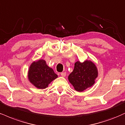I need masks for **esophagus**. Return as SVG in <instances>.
<instances>
[{"label": "esophagus", "instance_id": "34e87169", "mask_svg": "<svg viewBox=\"0 0 125 125\" xmlns=\"http://www.w3.org/2000/svg\"><path fill=\"white\" fill-rule=\"evenodd\" d=\"M61 75L62 77H65L66 76V72H62V73H61Z\"/></svg>", "mask_w": 125, "mask_h": 125}]
</instances>
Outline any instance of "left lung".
<instances>
[{"label":"left lung","mask_w":125,"mask_h":125,"mask_svg":"<svg viewBox=\"0 0 125 125\" xmlns=\"http://www.w3.org/2000/svg\"><path fill=\"white\" fill-rule=\"evenodd\" d=\"M98 75L97 67L94 62L88 60L82 63L77 61L74 63V70L69 74L68 80L75 90L82 92L95 84Z\"/></svg>","instance_id":"1"}]
</instances>
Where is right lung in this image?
<instances>
[{"mask_svg": "<svg viewBox=\"0 0 125 125\" xmlns=\"http://www.w3.org/2000/svg\"><path fill=\"white\" fill-rule=\"evenodd\" d=\"M57 77L58 75L53 69L48 66L43 59L33 62L28 69V80L38 89L46 88Z\"/></svg>", "mask_w": 125, "mask_h": 125, "instance_id": "right-lung-1", "label": "right lung"}]
</instances>
